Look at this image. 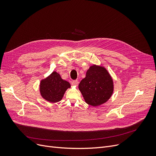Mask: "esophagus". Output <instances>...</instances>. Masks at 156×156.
<instances>
[{
    "label": "esophagus",
    "mask_w": 156,
    "mask_h": 156,
    "mask_svg": "<svg viewBox=\"0 0 156 156\" xmlns=\"http://www.w3.org/2000/svg\"><path fill=\"white\" fill-rule=\"evenodd\" d=\"M72 85H76L77 86L78 85V81L77 80H73L72 81Z\"/></svg>",
    "instance_id": "1"
}]
</instances>
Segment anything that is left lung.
I'll return each mask as SVG.
<instances>
[{"mask_svg":"<svg viewBox=\"0 0 156 156\" xmlns=\"http://www.w3.org/2000/svg\"><path fill=\"white\" fill-rule=\"evenodd\" d=\"M78 88L86 103L92 106L107 102L114 90L113 81L109 73L105 68L97 65L90 67Z\"/></svg>","mask_w":156,"mask_h":156,"instance_id":"1","label":"left lung"}]
</instances>
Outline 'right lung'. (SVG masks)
I'll use <instances>...</instances> for the list:
<instances>
[{
    "mask_svg": "<svg viewBox=\"0 0 156 156\" xmlns=\"http://www.w3.org/2000/svg\"><path fill=\"white\" fill-rule=\"evenodd\" d=\"M70 87L68 81L62 80L59 73L54 71L47 78L41 80L40 92L47 101L55 103L62 99L66 90Z\"/></svg>",
    "mask_w": 156,
    "mask_h": 156,
    "instance_id": "right-lung-1",
    "label": "right lung"
}]
</instances>
